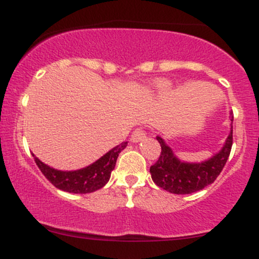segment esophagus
I'll return each mask as SVG.
<instances>
[{"label": "esophagus", "instance_id": "obj_1", "mask_svg": "<svg viewBox=\"0 0 259 259\" xmlns=\"http://www.w3.org/2000/svg\"><path fill=\"white\" fill-rule=\"evenodd\" d=\"M145 138H146V133H145L144 129H141V127H138V129L135 130L132 134V141L133 142H140L142 141Z\"/></svg>", "mask_w": 259, "mask_h": 259}]
</instances>
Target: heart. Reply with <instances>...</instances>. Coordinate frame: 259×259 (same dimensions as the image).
Segmentation results:
<instances>
[{"label": "heart", "mask_w": 259, "mask_h": 259, "mask_svg": "<svg viewBox=\"0 0 259 259\" xmlns=\"http://www.w3.org/2000/svg\"><path fill=\"white\" fill-rule=\"evenodd\" d=\"M153 89L157 94H165L171 89V82L167 79H158L153 82Z\"/></svg>", "instance_id": "heart-1"}]
</instances>
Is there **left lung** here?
I'll use <instances>...</instances> for the list:
<instances>
[{
	"mask_svg": "<svg viewBox=\"0 0 259 259\" xmlns=\"http://www.w3.org/2000/svg\"><path fill=\"white\" fill-rule=\"evenodd\" d=\"M229 118L231 120L230 133L223 147L219 152L202 162L180 159L164 139L157 135L156 139L160 144L162 152L156 164L150 168L153 183L170 194L177 195L192 194L210 185L224 168L233 146V113H230Z\"/></svg>",
	"mask_w": 259,
	"mask_h": 259,
	"instance_id": "1",
	"label": "left lung"
}]
</instances>
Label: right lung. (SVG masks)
Instances as JSON below:
<instances>
[{
	"label": "right lung",
	"instance_id": "obj_1",
	"mask_svg": "<svg viewBox=\"0 0 259 259\" xmlns=\"http://www.w3.org/2000/svg\"><path fill=\"white\" fill-rule=\"evenodd\" d=\"M126 146L127 142H123L109 150L96 162L76 170H59L45 164L35 154H32V157L42 174L57 189L70 194H90L100 190L108 183L118 156Z\"/></svg>",
	"mask_w": 259,
	"mask_h": 259
}]
</instances>
